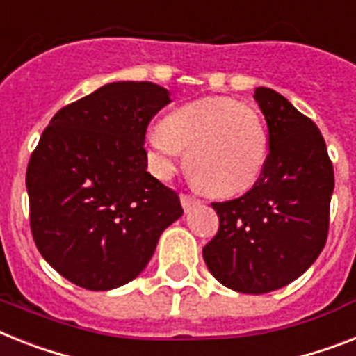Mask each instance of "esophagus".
I'll use <instances>...</instances> for the list:
<instances>
[{"instance_id":"1","label":"esophagus","mask_w":356,"mask_h":356,"mask_svg":"<svg viewBox=\"0 0 356 356\" xmlns=\"http://www.w3.org/2000/svg\"><path fill=\"white\" fill-rule=\"evenodd\" d=\"M201 203L197 197H193V195H186V193H183L181 195V204H183L184 212H190L193 207H197V204Z\"/></svg>"}]
</instances>
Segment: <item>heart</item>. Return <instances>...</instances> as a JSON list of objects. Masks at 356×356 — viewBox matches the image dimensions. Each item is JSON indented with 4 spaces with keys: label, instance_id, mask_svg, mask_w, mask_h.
Here are the masks:
<instances>
[{
    "label": "heart",
    "instance_id": "b5f03b06",
    "mask_svg": "<svg viewBox=\"0 0 356 356\" xmlns=\"http://www.w3.org/2000/svg\"><path fill=\"white\" fill-rule=\"evenodd\" d=\"M161 175L186 152L192 183L216 197H232L258 183L268 157V135L258 109L230 97H207L172 109L144 140Z\"/></svg>",
    "mask_w": 356,
    "mask_h": 356
}]
</instances>
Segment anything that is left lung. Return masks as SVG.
<instances>
[{"mask_svg": "<svg viewBox=\"0 0 356 356\" xmlns=\"http://www.w3.org/2000/svg\"><path fill=\"white\" fill-rule=\"evenodd\" d=\"M254 100L267 120V164L241 197L212 203L219 230L203 258L225 287L265 294L300 278L322 252L334 173L311 118L268 88H256Z\"/></svg>", "mask_w": 356, "mask_h": 356, "instance_id": "obj_1", "label": "left lung"}]
</instances>
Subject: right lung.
I'll return each instance as SVG.
<instances>
[{
	"instance_id": "obj_1",
	"label": "right lung",
	"mask_w": 356,
	"mask_h": 356,
	"mask_svg": "<svg viewBox=\"0 0 356 356\" xmlns=\"http://www.w3.org/2000/svg\"><path fill=\"white\" fill-rule=\"evenodd\" d=\"M170 102L157 83H106L60 109L31 155L34 243L78 287L109 291L137 278L183 216L177 193L146 172V128Z\"/></svg>"
}]
</instances>
